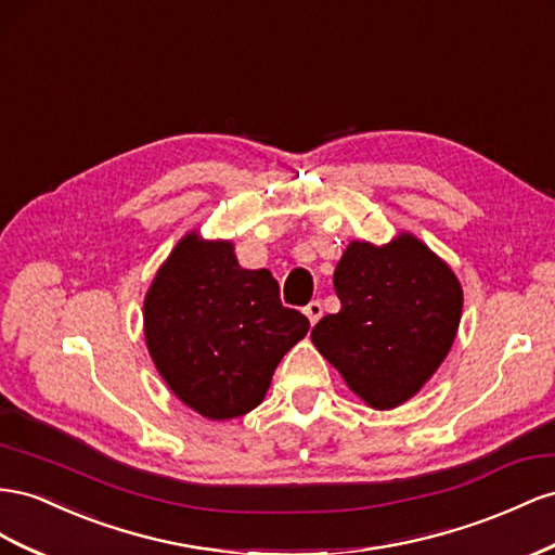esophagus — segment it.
I'll return each instance as SVG.
<instances>
[{"label":"esophagus","mask_w":555,"mask_h":555,"mask_svg":"<svg viewBox=\"0 0 555 555\" xmlns=\"http://www.w3.org/2000/svg\"><path fill=\"white\" fill-rule=\"evenodd\" d=\"M304 310H306V314H308L310 324H314V322H318V320L322 318V304H320V301H310Z\"/></svg>","instance_id":"1"}]
</instances>
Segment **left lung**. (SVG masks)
<instances>
[{
    "label": "left lung",
    "instance_id": "1",
    "mask_svg": "<svg viewBox=\"0 0 555 555\" xmlns=\"http://www.w3.org/2000/svg\"><path fill=\"white\" fill-rule=\"evenodd\" d=\"M334 289L340 310L314 324V348L369 406H399L453 346L457 278L421 241L399 235L385 247L352 243L336 266Z\"/></svg>",
    "mask_w": 555,
    "mask_h": 555
}]
</instances>
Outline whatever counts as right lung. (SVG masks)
<instances>
[{
	"mask_svg": "<svg viewBox=\"0 0 555 555\" xmlns=\"http://www.w3.org/2000/svg\"><path fill=\"white\" fill-rule=\"evenodd\" d=\"M310 328L284 308L278 280L245 271L231 243L186 235L144 301V336L158 373L209 421L257 409L280 359Z\"/></svg>",
	"mask_w": 555,
	"mask_h": 555,
	"instance_id": "add662e5",
	"label": "right lung"
}]
</instances>
